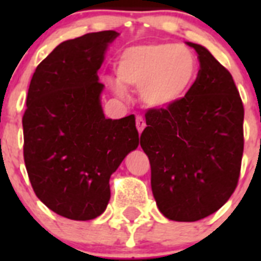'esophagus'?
I'll use <instances>...</instances> for the list:
<instances>
[{
  "label": "esophagus",
  "mask_w": 261,
  "mask_h": 261,
  "mask_svg": "<svg viewBox=\"0 0 261 261\" xmlns=\"http://www.w3.org/2000/svg\"><path fill=\"white\" fill-rule=\"evenodd\" d=\"M136 126H137L138 133H142L144 128L146 126V124H145V120L142 119V117H137V119H136Z\"/></svg>",
  "instance_id": "esophagus-1"
}]
</instances>
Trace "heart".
Masks as SVG:
<instances>
[{
  "label": "heart",
  "mask_w": 261,
  "mask_h": 261,
  "mask_svg": "<svg viewBox=\"0 0 261 261\" xmlns=\"http://www.w3.org/2000/svg\"><path fill=\"white\" fill-rule=\"evenodd\" d=\"M199 73L195 53L174 43L133 45L120 53L117 80L108 84L119 95L126 87L140 90L145 106L155 110L170 108L187 96Z\"/></svg>",
  "instance_id": "1"
}]
</instances>
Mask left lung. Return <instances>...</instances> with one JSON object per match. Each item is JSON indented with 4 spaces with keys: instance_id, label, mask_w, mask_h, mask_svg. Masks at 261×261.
<instances>
[{
    "instance_id": "left-lung-1",
    "label": "left lung",
    "mask_w": 261,
    "mask_h": 261,
    "mask_svg": "<svg viewBox=\"0 0 261 261\" xmlns=\"http://www.w3.org/2000/svg\"><path fill=\"white\" fill-rule=\"evenodd\" d=\"M187 44L199 55L195 85L172 107L147 111L141 147L159 212L195 222L218 211L238 184L244 110L229 70L205 47Z\"/></svg>"
}]
</instances>
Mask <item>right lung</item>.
<instances>
[{
    "label": "right lung",
    "mask_w": 261,
    "mask_h": 261,
    "mask_svg": "<svg viewBox=\"0 0 261 261\" xmlns=\"http://www.w3.org/2000/svg\"><path fill=\"white\" fill-rule=\"evenodd\" d=\"M116 31L62 41L32 75L23 155L38 199L60 216L94 220L110 201V177L138 146L133 115L106 119L98 70Z\"/></svg>",
    "instance_id": "obj_1"
}]
</instances>
